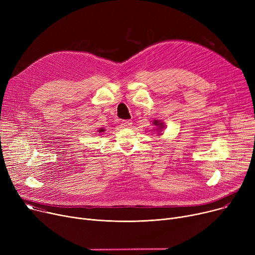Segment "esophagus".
<instances>
[{
	"instance_id": "esophagus-1",
	"label": "esophagus",
	"mask_w": 255,
	"mask_h": 255,
	"mask_svg": "<svg viewBox=\"0 0 255 255\" xmlns=\"http://www.w3.org/2000/svg\"><path fill=\"white\" fill-rule=\"evenodd\" d=\"M121 125H122V127H124V128H129L132 126V121L124 120V121H122V124Z\"/></svg>"
}]
</instances>
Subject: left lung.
Returning a JSON list of instances; mask_svg holds the SVG:
<instances>
[{
  "label": "left lung",
  "mask_w": 255,
  "mask_h": 255,
  "mask_svg": "<svg viewBox=\"0 0 255 255\" xmlns=\"http://www.w3.org/2000/svg\"><path fill=\"white\" fill-rule=\"evenodd\" d=\"M152 124L156 127V131L158 133H160L162 130H164V128H165V125H164V123L162 122L161 120H154L153 122H152Z\"/></svg>",
  "instance_id": "obj_1"
}]
</instances>
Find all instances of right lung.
Returning a JSON list of instances; mask_svg holds the SVG:
<instances>
[{"label": "right lung", "mask_w": 255, "mask_h": 255, "mask_svg": "<svg viewBox=\"0 0 255 255\" xmlns=\"http://www.w3.org/2000/svg\"><path fill=\"white\" fill-rule=\"evenodd\" d=\"M104 131H105V129H104V128H100V129L98 130V132H99V133H102V132H104Z\"/></svg>", "instance_id": "obj_1"}]
</instances>
